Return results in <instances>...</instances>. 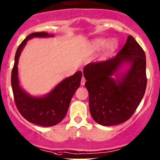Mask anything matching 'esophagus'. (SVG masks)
<instances>
[{
	"mask_svg": "<svg viewBox=\"0 0 160 160\" xmlns=\"http://www.w3.org/2000/svg\"><path fill=\"white\" fill-rule=\"evenodd\" d=\"M85 82H86L85 77H83L81 79V85H84V84H85Z\"/></svg>",
	"mask_w": 160,
	"mask_h": 160,
	"instance_id": "obj_1",
	"label": "esophagus"
}]
</instances>
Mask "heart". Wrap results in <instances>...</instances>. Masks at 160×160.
Returning <instances> with one entry per match:
<instances>
[{
    "mask_svg": "<svg viewBox=\"0 0 160 160\" xmlns=\"http://www.w3.org/2000/svg\"><path fill=\"white\" fill-rule=\"evenodd\" d=\"M107 44V41L105 39H98L96 40V42H95V46L97 47V48H103V47H105L106 45ZM116 45V42H115V41H112L111 42L109 43V47L111 48H114V47Z\"/></svg>",
    "mask_w": 160,
    "mask_h": 160,
    "instance_id": "b5f03b06",
    "label": "heart"
}]
</instances>
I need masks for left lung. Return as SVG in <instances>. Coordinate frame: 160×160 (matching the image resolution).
<instances>
[{
	"instance_id": "8db88e82",
	"label": "left lung",
	"mask_w": 160,
	"mask_h": 160,
	"mask_svg": "<svg viewBox=\"0 0 160 160\" xmlns=\"http://www.w3.org/2000/svg\"><path fill=\"white\" fill-rule=\"evenodd\" d=\"M124 61L131 62V68L115 82L111 76ZM83 74L89 112L95 122L104 126L121 124L134 115L144 96L147 82L145 52L129 36L115 57L87 64Z\"/></svg>"
}]
</instances>
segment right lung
Masks as SVG:
<instances>
[{
  "label": "right lung",
  "instance_id": "add662e5",
  "mask_svg": "<svg viewBox=\"0 0 160 160\" xmlns=\"http://www.w3.org/2000/svg\"><path fill=\"white\" fill-rule=\"evenodd\" d=\"M49 36H53L45 32L29 34L17 48L11 72L13 99L19 112L28 122L43 127L54 126L64 118L72 97L80 87L82 77V72L77 71L73 76L64 79L45 97H32L20 88L17 76V64L21 51L30 38Z\"/></svg>",
  "mask_w": 160,
  "mask_h": 160
}]
</instances>
